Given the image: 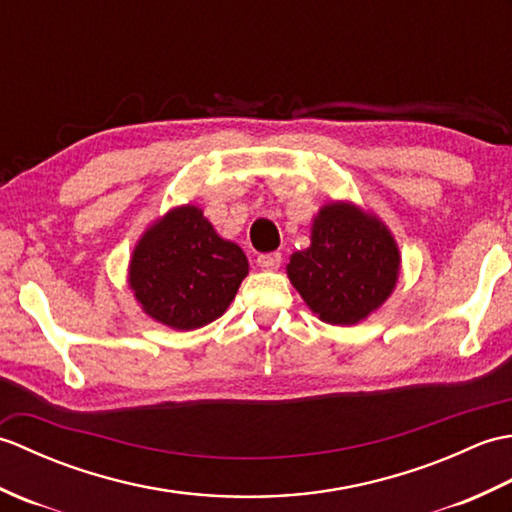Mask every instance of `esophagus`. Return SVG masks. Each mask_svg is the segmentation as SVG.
Listing matches in <instances>:
<instances>
[{
    "label": "esophagus",
    "instance_id": "34e87169",
    "mask_svg": "<svg viewBox=\"0 0 512 512\" xmlns=\"http://www.w3.org/2000/svg\"><path fill=\"white\" fill-rule=\"evenodd\" d=\"M257 266L264 270H277L281 266V253H264L257 257Z\"/></svg>",
    "mask_w": 512,
    "mask_h": 512
}]
</instances>
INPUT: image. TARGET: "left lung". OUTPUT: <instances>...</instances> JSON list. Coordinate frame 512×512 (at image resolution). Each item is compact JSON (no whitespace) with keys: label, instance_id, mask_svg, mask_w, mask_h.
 Here are the masks:
<instances>
[{"label":"left lung","instance_id":"left-lung-1","mask_svg":"<svg viewBox=\"0 0 512 512\" xmlns=\"http://www.w3.org/2000/svg\"><path fill=\"white\" fill-rule=\"evenodd\" d=\"M400 264L396 237L376 213L332 200L312 217L310 246L290 255L286 273L323 323L356 325L391 297Z\"/></svg>","mask_w":512,"mask_h":512}]
</instances>
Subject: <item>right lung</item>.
Listing matches in <instances>:
<instances>
[{
  "mask_svg": "<svg viewBox=\"0 0 512 512\" xmlns=\"http://www.w3.org/2000/svg\"><path fill=\"white\" fill-rule=\"evenodd\" d=\"M246 275L244 250L217 233L191 202L151 222L127 266V284L140 310L180 332L220 319Z\"/></svg>",
  "mask_w": 512,
  "mask_h": 512,
  "instance_id": "1",
  "label": "right lung"
}]
</instances>
